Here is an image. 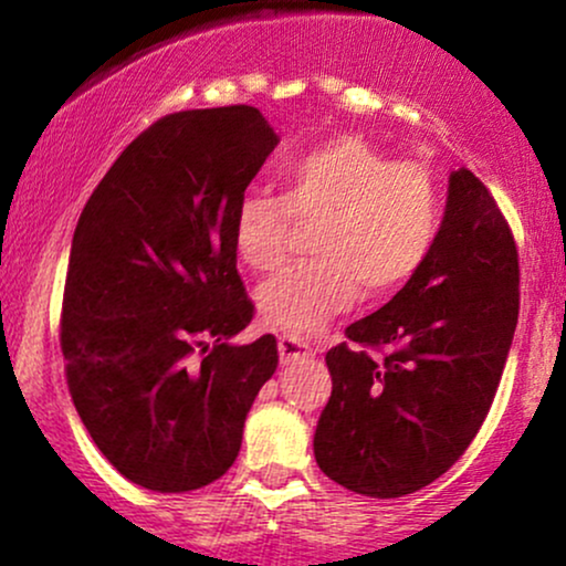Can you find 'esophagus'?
I'll return each mask as SVG.
<instances>
[{
	"instance_id": "esophagus-1",
	"label": "esophagus",
	"mask_w": 566,
	"mask_h": 566,
	"mask_svg": "<svg viewBox=\"0 0 566 566\" xmlns=\"http://www.w3.org/2000/svg\"><path fill=\"white\" fill-rule=\"evenodd\" d=\"M316 350L311 348V343L301 340V337H279V359H282V365H297V361H305L311 359Z\"/></svg>"
}]
</instances>
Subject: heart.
I'll return each instance as SVG.
<instances>
[{
	"instance_id": "heart-1",
	"label": "heart",
	"mask_w": 566,
	"mask_h": 566,
	"mask_svg": "<svg viewBox=\"0 0 566 566\" xmlns=\"http://www.w3.org/2000/svg\"><path fill=\"white\" fill-rule=\"evenodd\" d=\"M444 199L420 159H391L359 135H337L290 161L284 197L247 191L231 218L233 252L247 269L282 263L295 220L314 226L316 258L287 265L258 290L263 316L292 335H314L361 295L394 292L437 247Z\"/></svg>"
}]
</instances>
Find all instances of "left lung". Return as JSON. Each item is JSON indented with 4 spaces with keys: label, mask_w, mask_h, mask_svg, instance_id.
<instances>
[{
    "label": "left lung",
    "mask_w": 566,
    "mask_h": 566,
    "mask_svg": "<svg viewBox=\"0 0 566 566\" xmlns=\"http://www.w3.org/2000/svg\"><path fill=\"white\" fill-rule=\"evenodd\" d=\"M516 322L509 220L476 175L452 172L423 269L350 324V343L327 350L333 394L314 433L319 469L367 497L409 495L450 471L490 412Z\"/></svg>",
    "instance_id": "left-lung-1"
}]
</instances>
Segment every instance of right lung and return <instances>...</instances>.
Instances as JSON below:
<instances>
[{
	"instance_id": "obj_1",
	"label": "right lung",
	"mask_w": 566,
	"mask_h": 566,
	"mask_svg": "<svg viewBox=\"0 0 566 566\" xmlns=\"http://www.w3.org/2000/svg\"><path fill=\"white\" fill-rule=\"evenodd\" d=\"M274 146L252 106L167 114L119 154L76 223L61 311L69 391L97 450L146 490L223 476L276 373L274 335L226 343L255 316L231 218Z\"/></svg>"
}]
</instances>
